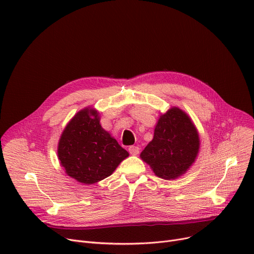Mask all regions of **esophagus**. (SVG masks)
Wrapping results in <instances>:
<instances>
[{
  "label": "esophagus",
  "instance_id": "34e87169",
  "mask_svg": "<svg viewBox=\"0 0 254 254\" xmlns=\"http://www.w3.org/2000/svg\"><path fill=\"white\" fill-rule=\"evenodd\" d=\"M128 152L131 154V155H137L139 152H140V148L138 147V146H134L131 145L128 147Z\"/></svg>",
  "mask_w": 254,
  "mask_h": 254
}]
</instances>
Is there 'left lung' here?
<instances>
[{
    "instance_id": "left-lung-1",
    "label": "left lung",
    "mask_w": 254,
    "mask_h": 254,
    "mask_svg": "<svg viewBox=\"0 0 254 254\" xmlns=\"http://www.w3.org/2000/svg\"><path fill=\"white\" fill-rule=\"evenodd\" d=\"M198 147L197 131L190 117L182 110L172 108L159 117L153 139L140 156L156 176L175 179L194 162Z\"/></svg>"
}]
</instances>
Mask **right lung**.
<instances>
[{"mask_svg": "<svg viewBox=\"0 0 254 254\" xmlns=\"http://www.w3.org/2000/svg\"><path fill=\"white\" fill-rule=\"evenodd\" d=\"M59 158L65 173L77 181L92 184L110 176L128 152L100 126L92 109L78 112L63 131Z\"/></svg>", "mask_w": 254, "mask_h": 254, "instance_id": "1", "label": "right lung"}]
</instances>
